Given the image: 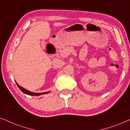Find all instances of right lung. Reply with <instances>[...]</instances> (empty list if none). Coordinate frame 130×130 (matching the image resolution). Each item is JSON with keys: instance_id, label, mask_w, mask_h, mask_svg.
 I'll list each match as a JSON object with an SVG mask.
<instances>
[{"instance_id": "add662e5", "label": "right lung", "mask_w": 130, "mask_h": 130, "mask_svg": "<svg viewBox=\"0 0 130 130\" xmlns=\"http://www.w3.org/2000/svg\"><path fill=\"white\" fill-rule=\"evenodd\" d=\"M17 86H18V87L19 89H20L21 90L22 92L24 93H25L26 94H28V95H31V96H40V95L41 94H47V93H49V91H47V92H44V93H34V92H31V91L28 90L24 89L21 86H20L19 84H17V83L16 82Z\"/></svg>"}]
</instances>
